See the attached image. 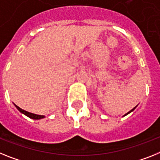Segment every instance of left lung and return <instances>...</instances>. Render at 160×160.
<instances>
[{"instance_id":"1","label":"left lung","mask_w":160,"mask_h":160,"mask_svg":"<svg viewBox=\"0 0 160 160\" xmlns=\"http://www.w3.org/2000/svg\"><path fill=\"white\" fill-rule=\"evenodd\" d=\"M134 109H135V107H134V108H133V109H132V110H131V111H128V113H127V114H126V115H128V113H130V112H131V111H133V110H134Z\"/></svg>"}]
</instances>
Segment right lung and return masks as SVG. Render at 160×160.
Instances as JSON below:
<instances>
[{"label": "right lung", "mask_w": 160, "mask_h": 160, "mask_svg": "<svg viewBox=\"0 0 160 160\" xmlns=\"http://www.w3.org/2000/svg\"><path fill=\"white\" fill-rule=\"evenodd\" d=\"M15 107H17V109L18 110V111H20V112H22V113H23L24 115H26L27 116H28L29 118H31V119H42V118H44L45 116L44 115H36V114H33V113H30V112H28V111H24V110L21 109L20 107H18V106L15 105Z\"/></svg>", "instance_id": "obj_1"}]
</instances>
